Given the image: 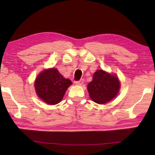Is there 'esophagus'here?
Wrapping results in <instances>:
<instances>
[{
	"instance_id": "esophagus-1",
	"label": "esophagus",
	"mask_w": 155,
	"mask_h": 155,
	"mask_svg": "<svg viewBox=\"0 0 155 155\" xmlns=\"http://www.w3.org/2000/svg\"><path fill=\"white\" fill-rule=\"evenodd\" d=\"M83 81H84V79H83V78H82V79H80L79 81H75V83H76V85H82V84L83 83Z\"/></svg>"
}]
</instances>
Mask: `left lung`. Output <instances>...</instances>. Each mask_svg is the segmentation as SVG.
<instances>
[{
  "label": "left lung",
  "instance_id": "8db88e82",
  "mask_svg": "<svg viewBox=\"0 0 155 155\" xmlns=\"http://www.w3.org/2000/svg\"><path fill=\"white\" fill-rule=\"evenodd\" d=\"M120 82L116 76L98 70L94 73L93 79L89 83L87 90L93 101L98 104L106 103L118 93Z\"/></svg>",
  "mask_w": 155,
  "mask_h": 155
}]
</instances>
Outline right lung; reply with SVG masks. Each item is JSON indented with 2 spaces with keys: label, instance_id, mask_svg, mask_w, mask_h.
<instances>
[{
  "label": "right lung",
  "instance_id": "1",
  "mask_svg": "<svg viewBox=\"0 0 155 155\" xmlns=\"http://www.w3.org/2000/svg\"><path fill=\"white\" fill-rule=\"evenodd\" d=\"M72 84L58 70L51 68L43 71L36 78L35 88L38 97L49 104L60 103L68 87Z\"/></svg>",
  "mask_w": 155,
  "mask_h": 155
}]
</instances>
